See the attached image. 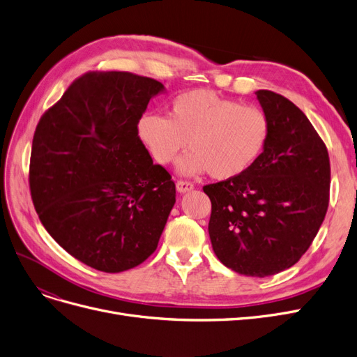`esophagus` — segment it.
<instances>
[{"label": "esophagus", "instance_id": "esophagus-1", "mask_svg": "<svg viewBox=\"0 0 357 357\" xmlns=\"http://www.w3.org/2000/svg\"><path fill=\"white\" fill-rule=\"evenodd\" d=\"M176 188L180 193H186V192H190L193 189V184L190 181H186V180H178L176 183Z\"/></svg>", "mask_w": 357, "mask_h": 357}]
</instances>
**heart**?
Listing matches in <instances>:
<instances>
[{"mask_svg": "<svg viewBox=\"0 0 357 357\" xmlns=\"http://www.w3.org/2000/svg\"><path fill=\"white\" fill-rule=\"evenodd\" d=\"M269 135L265 109L206 89L176 96L167 117L148 112L137 121V136L156 162L169 165L188 145L190 152L180 160V173L209 171L217 180L248 173L264 153Z\"/></svg>", "mask_w": 357, "mask_h": 357, "instance_id": "1", "label": "heart"}]
</instances>
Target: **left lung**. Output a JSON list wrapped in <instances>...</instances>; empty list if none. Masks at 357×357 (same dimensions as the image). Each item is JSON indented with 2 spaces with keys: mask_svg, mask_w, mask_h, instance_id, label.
I'll list each match as a JSON object with an SVG mask.
<instances>
[{
  "mask_svg": "<svg viewBox=\"0 0 357 357\" xmlns=\"http://www.w3.org/2000/svg\"><path fill=\"white\" fill-rule=\"evenodd\" d=\"M271 120L268 145L248 173L204 186L217 258L238 274L268 277L293 266L317 237L330 204L328 149L290 99L258 91Z\"/></svg>",
  "mask_w": 357,
  "mask_h": 357,
  "instance_id": "left-lung-1",
  "label": "left lung"
}]
</instances>
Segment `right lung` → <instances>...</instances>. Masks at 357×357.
Wrapping results in <instances>:
<instances>
[{
  "instance_id": "right-lung-1",
  "label": "right lung",
  "mask_w": 357,
  "mask_h": 357,
  "mask_svg": "<svg viewBox=\"0 0 357 357\" xmlns=\"http://www.w3.org/2000/svg\"><path fill=\"white\" fill-rule=\"evenodd\" d=\"M162 89L129 71H88L36 126L29 188L38 217L67 253L102 273L146 261L176 202L171 174L137 136Z\"/></svg>"
}]
</instances>
